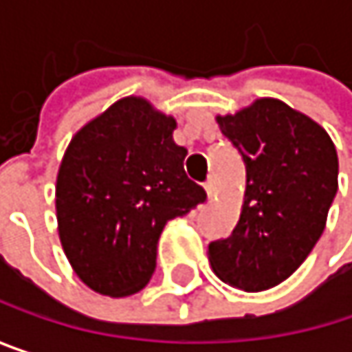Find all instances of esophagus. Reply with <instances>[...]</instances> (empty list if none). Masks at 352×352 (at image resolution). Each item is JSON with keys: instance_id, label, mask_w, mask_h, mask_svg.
Here are the masks:
<instances>
[{"instance_id": "obj_1", "label": "esophagus", "mask_w": 352, "mask_h": 352, "mask_svg": "<svg viewBox=\"0 0 352 352\" xmlns=\"http://www.w3.org/2000/svg\"><path fill=\"white\" fill-rule=\"evenodd\" d=\"M206 191H208V197H214L218 193V183H216V177H208L206 181Z\"/></svg>"}]
</instances>
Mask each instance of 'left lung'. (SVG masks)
Wrapping results in <instances>:
<instances>
[{"instance_id":"obj_1","label":"left lung","mask_w":352,"mask_h":352,"mask_svg":"<svg viewBox=\"0 0 352 352\" xmlns=\"http://www.w3.org/2000/svg\"><path fill=\"white\" fill-rule=\"evenodd\" d=\"M246 169L243 214L228 239L208 246L214 273L245 292L285 281L324 232L338 189L336 148L314 120L279 100L218 116Z\"/></svg>"}]
</instances>
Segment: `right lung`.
I'll return each instance as SVG.
<instances>
[{"instance_id": "1", "label": "right lung", "mask_w": 352, "mask_h": 352, "mask_svg": "<svg viewBox=\"0 0 352 352\" xmlns=\"http://www.w3.org/2000/svg\"><path fill=\"white\" fill-rule=\"evenodd\" d=\"M175 126L148 102L126 98L81 128L65 153L58 234L75 273L98 294L140 292L155 273L165 224L208 197L185 175Z\"/></svg>"}]
</instances>
